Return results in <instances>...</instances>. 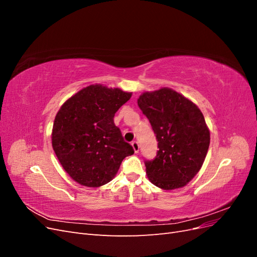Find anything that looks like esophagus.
Listing matches in <instances>:
<instances>
[{"mask_svg":"<svg viewBox=\"0 0 257 257\" xmlns=\"http://www.w3.org/2000/svg\"><path fill=\"white\" fill-rule=\"evenodd\" d=\"M132 147H133L135 153H138V151H139V145H138V143L137 142H133V143H132Z\"/></svg>","mask_w":257,"mask_h":257,"instance_id":"1","label":"esophagus"}]
</instances>
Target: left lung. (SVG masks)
<instances>
[{"instance_id":"1","label":"left lung","mask_w":257,"mask_h":257,"mask_svg":"<svg viewBox=\"0 0 257 257\" xmlns=\"http://www.w3.org/2000/svg\"><path fill=\"white\" fill-rule=\"evenodd\" d=\"M137 103L159 142L157 157L146 162L148 179L166 191L183 188L200 170L209 149L210 132L203 112L170 88L144 92Z\"/></svg>"}]
</instances>
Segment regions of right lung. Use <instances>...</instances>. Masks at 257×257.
Here are the masks:
<instances>
[{"label": "right lung", "mask_w": 257, "mask_h": 257, "mask_svg": "<svg viewBox=\"0 0 257 257\" xmlns=\"http://www.w3.org/2000/svg\"><path fill=\"white\" fill-rule=\"evenodd\" d=\"M132 92L91 84L61 106L51 143L60 164L74 181L98 188L111 181L124 158L134 153L113 123L114 113Z\"/></svg>", "instance_id": "right-lung-1"}]
</instances>
